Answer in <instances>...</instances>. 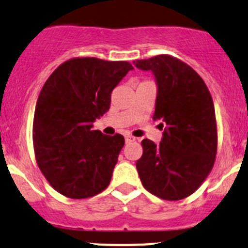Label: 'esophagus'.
I'll return each mask as SVG.
<instances>
[{
  "instance_id": "1",
  "label": "esophagus",
  "mask_w": 248,
  "mask_h": 248,
  "mask_svg": "<svg viewBox=\"0 0 248 248\" xmlns=\"http://www.w3.org/2000/svg\"><path fill=\"white\" fill-rule=\"evenodd\" d=\"M136 141V139H135L134 136H131V135H127V136H125V142L126 143H132Z\"/></svg>"
}]
</instances>
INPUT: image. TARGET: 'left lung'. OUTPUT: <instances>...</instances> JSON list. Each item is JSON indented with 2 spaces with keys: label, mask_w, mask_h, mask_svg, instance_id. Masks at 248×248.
<instances>
[{
  "label": "left lung",
  "mask_w": 248,
  "mask_h": 248,
  "mask_svg": "<svg viewBox=\"0 0 248 248\" xmlns=\"http://www.w3.org/2000/svg\"><path fill=\"white\" fill-rule=\"evenodd\" d=\"M134 63L154 73L159 91L153 118L165 123L160 144L142 141L139 175L145 190L156 197L183 200L204 183L215 163L217 123L213 98L203 78L179 58L159 55Z\"/></svg>",
  "instance_id": "obj_1"
}]
</instances>
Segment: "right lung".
I'll list each match as a JSON object with an SVG mask.
<instances>
[{"label":"right lung","instance_id":"1","mask_svg":"<svg viewBox=\"0 0 248 248\" xmlns=\"http://www.w3.org/2000/svg\"><path fill=\"white\" fill-rule=\"evenodd\" d=\"M134 69L125 61L75 57L47 78L33 118V148L43 175L61 195L83 200L103 192L124 145L93 122L108 111L111 93Z\"/></svg>","mask_w":248,"mask_h":248}]
</instances>
